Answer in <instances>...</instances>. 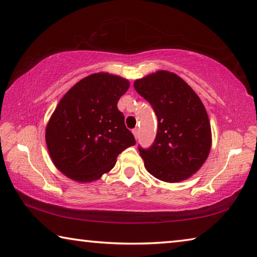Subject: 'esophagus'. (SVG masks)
I'll return each mask as SVG.
<instances>
[{"label": "esophagus", "instance_id": "1", "mask_svg": "<svg viewBox=\"0 0 257 257\" xmlns=\"http://www.w3.org/2000/svg\"><path fill=\"white\" fill-rule=\"evenodd\" d=\"M133 134H134V136H135V138H138V129L137 128H135V129H133Z\"/></svg>", "mask_w": 257, "mask_h": 257}]
</instances>
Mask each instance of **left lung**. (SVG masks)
Masks as SVG:
<instances>
[{
  "label": "left lung",
  "mask_w": 257,
  "mask_h": 257,
  "mask_svg": "<svg viewBox=\"0 0 257 257\" xmlns=\"http://www.w3.org/2000/svg\"><path fill=\"white\" fill-rule=\"evenodd\" d=\"M134 87L150 102L159 121L153 145L139 147L146 170L165 182L188 179L205 163L212 147L210 120L201 98L168 70L135 80Z\"/></svg>",
  "instance_id": "8db88e82"
}]
</instances>
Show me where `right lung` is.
Here are the masks:
<instances>
[{
	"label": "right lung",
	"mask_w": 257,
	"mask_h": 257,
	"mask_svg": "<svg viewBox=\"0 0 257 257\" xmlns=\"http://www.w3.org/2000/svg\"><path fill=\"white\" fill-rule=\"evenodd\" d=\"M130 82L108 72L82 78L60 99L45 129L51 160L77 182L96 181L112 170L121 152L136 144L118 101Z\"/></svg>",
	"instance_id": "1"
}]
</instances>
